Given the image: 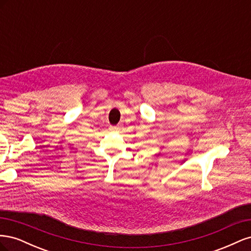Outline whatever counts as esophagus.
Returning a JSON list of instances; mask_svg holds the SVG:
<instances>
[{
    "label": "esophagus",
    "instance_id": "34e87169",
    "mask_svg": "<svg viewBox=\"0 0 251 251\" xmlns=\"http://www.w3.org/2000/svg\"><path fill=\"white\" fill-rule=\"evenodd\" d=\"M118 130H119V126H110V131L115 132V131H118Z\"/></svg>",
    "mask_w": 251,
    "mask_h": 251
}]
</instances>
